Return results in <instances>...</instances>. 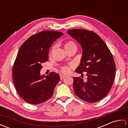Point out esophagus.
I'll use <instances>...</instances> for the list:
<instances>
[{"label":"esophagus","instance_id":"obj_1","mask_svg":"<svg viewBox=\"0 0 128 128\" xmlns=\"http://www.w3.org/2000/svg\"><path fill=\"white\" fill-rule=\"evenodd\" d=\"M60 79H61V80H62V79H63V78H64L65 76L62 75H60Z\"/></svg>","mask_w":128,"mask_h":128}]
</instances>
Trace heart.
Segmentation results:
<instances>
[{"label":"heart","mask_w":128,"mask_h":128,"mask_svg":"<svg viewBox=\"0 0 128 128\" xmlns=\"http://www.w3.org/2000/svg\"><path fill=\"white\" fill-rule=\"evenodd\" d=\"M64 48L66 50H71V49H77V46L76 45L75 43L72 41H69L66 42L64 45ZM72 68V66H62L61 68V72L64 74H68Z\"/></svg>","instance_id":"obj_1"}]
</instances>
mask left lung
Instances as JSON below:
<instances>
[{"instance_id":"obj_1","label":"left lung","mask_w":128,"mask_h":128,"mask_svg":"<svg viewBox=\"0 0 128 128\" xmlns=\"http://www.w3.org/2000/svg\"><path fill=\"white\" fill-rule=\"evenodd\" d=\"M67 33L80 43L83 50L80 64L75 71L80 74L85 72L88 76L86 80L82 77L73 78L74 93L84 101H99L109 93L114 80L116 64L112 54L93 31L72 29Z\"/></svg>"}]
</instances>
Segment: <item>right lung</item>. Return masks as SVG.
Returning a JSON list of instances; mask_svg holds the SVG:
<instances>
[{
	"label": "right lung",
	"instance_id": "right-lung-1",
	"mask_svg": "<svg viewBox=\"0 0 128 128\" xmlns=\"http://www.w3.org/2000/svg\"><path fill=\"white\" fill-rule=\"evenodd\" d=\"M63 34L54 31L38 32L27 40L19 49L12 68V78L16 91L21 98L38 104L53 96L60 81L57 73L40 75L42 65L48 61L50 48Z\"/></svg>",
	"mask_w": 128,
	"mask_h": 128
}]
</instances>
